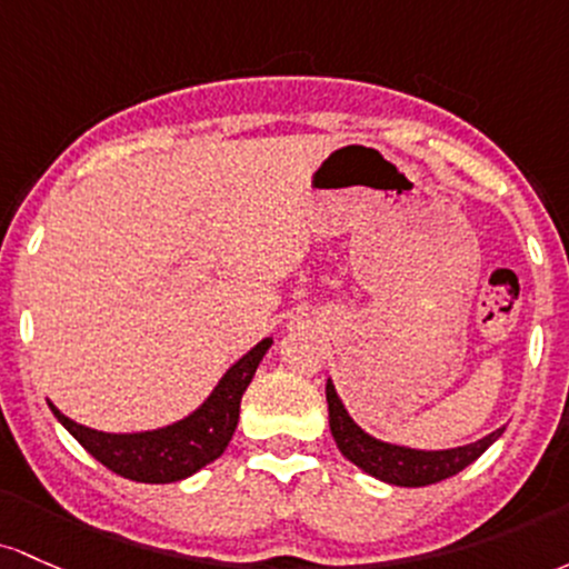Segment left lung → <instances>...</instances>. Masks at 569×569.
<instances>
[{
    "label": "left lung",
    "mask_w": 569,
    "mask_h": 569,
    "mask_svg": "<svg viewBox=\"0 0 569 569\" xmlns=\"http://www.w3.org/2000/svg\"><path fill=\"white\" fill-rule=\"evenodd\" d=\"M325 395H328L330 432H333L336 446L341 449V455L347 457L349 462H355L360 470H366L368 476L379 478V481L395 483V487H430V483L457 476L459 470L473 465L476 459L502 436L500 427V430L489 432L487 438L468 446H457V449H408V446L385 443V440L368 436V432L349 417V411L343 408L330 379L328 387H325Z\"/></svg>",
    "instance_id": "left-lung-1"
}]
</instances>
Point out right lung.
Wrapping results in <instances>:
<instances>
[{
  "label": "right lung",
  "mask_w": 569,
  "mask_h": 569,
  "mask_svg": "<svg viewBox=\"0 0 569 569\" xmlns=\"http://www.w3.org/2000/svg\"><path fill=\"white\" fill-rule=\"evenodd\" d=\"M271 347V338H263L258 347L233 362L212 389L203 403L190 417L169 427L147 432H101L91 427L72 422L56 408L50 411L72 432L74 440L93 459H99L112 473L131 478L139 483H171L199 473L209 462L226 451L231 443L236 425H239L241 395L250 387L254 370Z\"/></svg>",
  "instance_id": "right-lung-1"
}]
</instances>
